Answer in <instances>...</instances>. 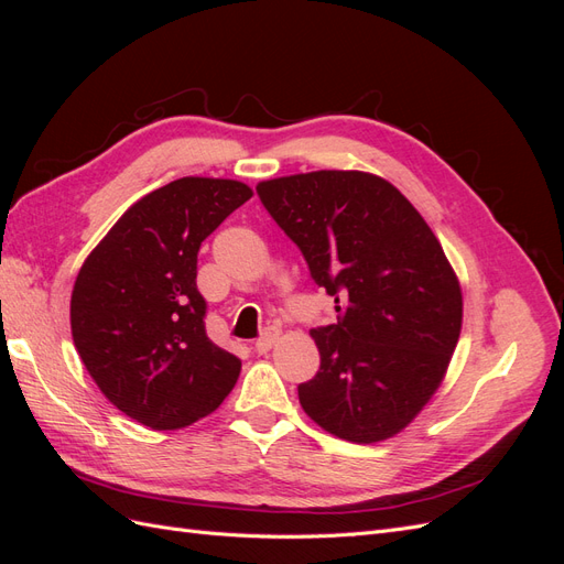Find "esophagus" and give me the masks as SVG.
<instances>
[{
  "instance_id": "34e87169",
  "label": "esophagus",
  "mask_w": 564,
  "mask_h": 564,
  "mask_svg": "<svg viewBox=\"0 0 564 564\" xmlns=\"http://www.w3.org/2000/svg\"><path fill=\"white\" fill-rule=\"evenodd\" d=\"M280 329L278 327H268L265 332H263V336L261 338H256V344H253V350L259 352V355H263V352H268L272 346L278 344L280 340Z\"/></svg>"
}]
</instances>
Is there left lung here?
I'll return each instance as SVG.
<instances>
[{
    "instance_id": "8db88e82",
    "label": "left lung",
    "mask_w": 564,
    "mask_h": 564,
    "mask_svg": "<svg viewBox=\"0 0 564 564\" xmlns=\"http://www.w3.org/2000/svg\"><path fill=\"white\" fill-rule=\"evenodd\" d=\"M263 207L336 303L311 332L319 369L299 386L319 429L371 445L404 431L445 379L464 296L435 232L395 185L322 169L261 181Z\"/></svg>"
}]
</instances>
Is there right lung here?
Listing matches in <instances>:
<instances>
[{
	"label": "right lung",
	"mask_w": 564,
	"mask_h": 564,
	"mask_svg": "<svg viewBox=\"0 0 564 564\" xmlns=\"http://www.w3.org/2000/svg\"><path fill=\"white\" fill-rule=\"evenodd\" d=\"M247 183L185 176L122 214L79 268L75 348L100 392L152 431L212 414L242 362L204 332L199 245L251 197Z\"/></svg>",
	"instance_id": "1"
}]
</instances>
